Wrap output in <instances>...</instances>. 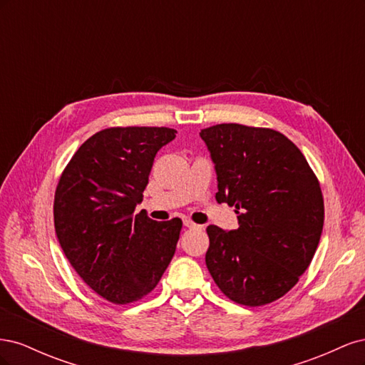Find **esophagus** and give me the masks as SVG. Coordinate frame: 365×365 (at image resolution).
Instances as JSON below:
<instances>
[{
    "mask_svg": "<svg viewBox=\"0 0 365 365\" xmlns=\"http://www.w3.org/2000/svg\"><path fill=\"white\" fill-rule=\"evenodd\" d=\"M184 225H185L187 228H189V230H201V228H202L201 225H197V224L192 222V220H189V219L184 220Z\"/></svg>",
    "mask_w": 365,
    "mask_h": 365,
    "instance_id": "34e87169",
    "label": "esophagus"
}]
</instances>
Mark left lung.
<instances>
[{
	"label": "left lung",
	"instance_id": "obj_1",
	"mask_svg": "<svg viewBox=\"0 0 365 365\" xmlns=\"http://www.w3.org/2000/svg\"><path fill=\"white\" fill-rule=\"evenodd\" d=\"M217 176V202L236 207L239 228L207 227L205 264L230 300L263 306L307 269L324 224L315 173L280 132L224 123L200 132Z\"/></svg>",
	"mask_w": 365,
	"mask_h": 365
}]
</instances>
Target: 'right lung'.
<instances>
[{"label":"right lung","mask_w":365,"mask_h":365,"mask_svg":"<svg viewBox=\"0 0 365 365\" xmlns=\"http://www.w3.org/2000/svg\"><path fill=\"white\" fill-rule=\"evenodd\" d=\"M169 128H109L88 138L61 175L54 230L71 267L105 300L137 302L158 284L182 222H157L137 204Z\"/></svg>","instance_id":"1"}]
</instances>
